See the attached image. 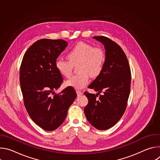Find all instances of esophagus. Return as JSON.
<instances>
[{
    "label": "esophagus",
    "mask_w": 160,
    "mask_h": 160,
    "mask_svg": "<svg viewBox=\"0 0 160 160\" xmlns=\"http://www.w3.org/2000/svg\"><path fill=\"white\" fill-rule=\"evenodd\" d=\"M82 94H83V93L81 92V91L77 90V96H80L82 95Z\"/></svg>",
    "instance_id": "34e87169"
}]
</instances>
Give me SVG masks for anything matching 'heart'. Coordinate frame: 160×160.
Segmentation results:
<instances>
[{
  "label": "heart",
  "mask_w": 160,
  "mask_h": 160,
  "mask_svg": "<svg viewBox=\"0 0 160 160\" xmlns=\"http://www.w3.org/2000/svg\"><path fill=\"white\" fill-rule=\"evenodd\" d=\"M69 61L58 59L55 67L58 72L63 77H70L72 73L73 66L78 64V74L66 81V85L81 89L89 82V75L98 76L103 70L105 62V54L100 48H93L90 44L79 42L71 49L67 54Z\"/></svg>",
  "instance_id": "obj_1"
}]
</instances>
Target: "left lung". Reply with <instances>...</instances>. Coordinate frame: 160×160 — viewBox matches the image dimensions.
I'll return each instance as SVG.
<instances>
[{"label": "left lung", "mask_w": 160, "mask_h": 160, "mask_svg": "<svg viewBox=\"0 0 160 160\" xmlns=\"http://www.w3.org/2000/svg\"><path fill=\"white\" fill-rule=\"evenodd\" d=\"M94 38L104 45L106 58L102 71L88 86L98 94L84 92L88 100L84 112L91 125L104 130L115 125L126 109L131 72L127 58L120 45L104 36L94 37ZM101 92L102 95H100ZM98 95L100 97L97 98Z\"/></svg>", "instance_id": "8db88e82"}]
</instances>
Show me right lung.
<instances>
[{
    "label": "right lung",
    "instance_id": "add662e5",
    "mask_svg": "<svg viewBox=\"0 0 160 160\" xmlns=\"http://www.w3.org/2000/svg\"><path fill=\"white\" fill-rule=\"evenodd\" d=\"M67 45L61 39L37 40L25 52L20 66V85L26 109L32 120L47 131L54 130L63 123L77 98L72 87L51 96L63 81L55 62Z\"/></svg>",
    "mask_w": 160,
    "mask_h": 160
}]
</instances>
